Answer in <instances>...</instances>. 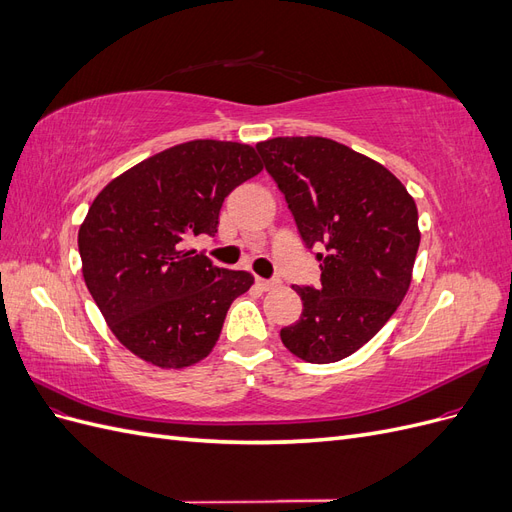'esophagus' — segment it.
Masks as SVG:
<instances>
[{
  "label": "esophagus",
  "instance_id": "obj_1",
  "mask_svg": "<svg viewBox=\"0 0 512 512\" xmlns=\"http://www.w3.org/2000/svg\"><path fill=\"white\" fill-rule=\"evenodd\" d=\"M256 286H258L260 290H271V288H275V286H280V282H277V280H262V277H258Z\"/></svg>",
  "mask_w": 512,
  "mask_h": 512
}]
</instances>
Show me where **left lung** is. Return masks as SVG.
<instances>
[{
    "label": "left lung",
    "mask_w": 512,
    "mask_h": 512,
    "mask_svg": "<svg viewBox=\"0 0 512 512\" xmlns=\"http://www.w3.org/2000/svg\"><path fill=\"white\" fill-rule=\"evenodd\" d=\"M284 194L303 243L320 262V286H292L301 318L284 346L307 363H335L365 346L404 301L421 243L418 211L391 170L322 136L256 145Z\"/></svg>",
    "instance_id": "obj_1"
}]
</instances>
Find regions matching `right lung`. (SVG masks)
<instances>
[{"instance_id":"1","label":"right lung","mask_w":512,"mask_h":512,"mask_svg":"<svg viewBox=\"0 0 512 512\" xmlns=\"http://www.w3.org/2000/svg\"><path fill=\"white\" fill-rule=\"evenodd\" d=\"M260 170L250 145L190 141L132 166L91 203L79 228L85 284L138 359L183 369L213 350L254 277L215 267L185 241L213 237L224 198Z\"/></svg>"}]
</instances>
